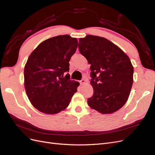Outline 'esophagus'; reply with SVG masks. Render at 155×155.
I'll list each match as a JSON object with an SVG mask.
<instances>
[{"label": "esophagus", "instance_id": "esophagus-1", "mask_svg": "<svg viewBox=\"0 0 155 155\" xmlns=\"http://www.w3.org/2000/svg\"><path fill=\"white\" fill-rule=\"evenodd\" d=\"M79 83H80L81 85H83V84H85V79H82L81 80L79 81Z\"/></svg>", "mask_w": 155, "mask_h": 155}]
</instances>
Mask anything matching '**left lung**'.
I'll return each instance as SVG.
<instances>
[{"mask_svg":"<svg viewBox=\"0 0 155 155\" xmlns=\"http://www.w3.org/2000/svg\"><path fill=\"white\" fill-rule=\"evenodd\" d=\"M79 50L91 64L93 95L89 107L102 114L119 110L127 101L134 69L129 58L108 39L88 35L79 40Z\"/></svg>","mask_w":155,"mask_h":155,"instance_id":"left-lung-1","label":"left lung"}]
</instances>
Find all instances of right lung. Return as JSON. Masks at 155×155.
Returning a JSON list of instances; mask_svg holds the SVG:
<instances>
[{
  "label": "right lung",
  "mask_w": 155,
  "mask_h": 155,
  "mask_svg": "<svg viewBox=\"0 0 155 155\" xmlns=\"http://www.w3.org/2000/svg\"><path fill=\"white\" fill-rule=\"evenodd\" d=\"M77 47V39L58 35L42 42L29 56L24 71L25 87L37 110L52 114L68 106L79 84L70 80L68 73Z\"/></svg>",
  "instance_id": "right-lung-1"
}]
</instances>
